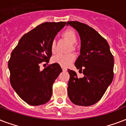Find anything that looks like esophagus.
<instances>
[{
    "mask_svg": "<svg viewBox=\"0 0 126 126\" xmlns=\"http://www.w3.org/2000/svg\"><path fill=\"white\" fill-rule=\"evenodd\" d=\"M62 69L63 71H67V68H64V67H62Z\"/></svg>",
    "mask_w": 126,
    "mask_h": 126,
    "instance_id": "esophagus-1",
    "label": "esophagus"
}]
</instances>
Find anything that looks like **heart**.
Listing matches in <instances>:
<instances>
[{"mask_svg": "<svg viewBox=\"0 0 126 126\" xmlns=\"http://www.w3.org/2000/svg\"><path fill=\"white\" fill-rule=\"evenodd\" d=\"M62 36L71 44L70 51H75L76 50L75 45L78 42V37L75 31L72 29H68L62 33ZM56 41L53 40L50 45V50L53 54L56 52ZM75 55L72 53H69L68 54H58L52 57V61L54 63H56L60 66L66 67L72 64L75 60Z\"/></svg>", "mask_w": 126, "mask_h": 126, "instance_id": "heart-1", "label": "heart"}]
</instances>
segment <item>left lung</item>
I'll return each mask as SVG.
<instances>
[{
	"label": "left lung",
	"mask_w": 126,
	"mask_h": 126,
	"mask_svg": "<svg viewBox=\"0 0 126 126\" xmlns=\"http://www.w3.org/2000/svg\"><path fill=\"white\" fill-rule=\"evenodd\" d=\"M68 25L80 36V55L75 66L84 75L78 78L76 72L68 69V96L75 105L91 106L102 98L112 81L114 57L107 40L93 28L77 21H68Z\"/></svg>",
	"instance_id": "obj_1"
}]
</instances>
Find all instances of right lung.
Returning a JSON list of instances; mask_svg holds the SVG:
<instances>
[{
  "instance_id": "1",
  "label": "right lung",
  "mask_w": 126,
  "mask_h": 126,
  "mask_svg": "<svg viewBox=\"0 0 126 126\" xmlns=\"http://www.w3.org/2000/svg\"><path fill=\"white\" fill-rule=\"evenodd\" d=\"M66 24V21L40 24L22 36L12 52L8 61L10 84L29 105H44L51 98L52 85L62 68L54 63L41 71L40 64L48 63L52 56L51 43Z\"/></svg>"
}]
</instances>
